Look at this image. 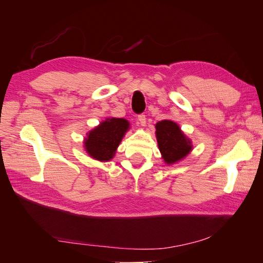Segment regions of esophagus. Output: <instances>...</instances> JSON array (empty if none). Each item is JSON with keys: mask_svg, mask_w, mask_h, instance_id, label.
Segmentation results:
<instances>
[{"mask_svg": "<svg viewBox=\"0 0 263 263\" xmlns=\"http://www.w3.org/2000/svg\"><path fill=\"white\" fill-rule=\"evenodd\" d=\"M138 123H139L141 126H145V125H146V115H145V114L138 115Z\"/></svg>", "mask_w": 263, "mask_h": 263, "instance_id": "esophagus-1", "label": "esophagus"}]
</instances>
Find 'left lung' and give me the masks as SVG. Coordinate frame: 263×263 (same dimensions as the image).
<instances>
[{
	"mask_svg": "<svg viewBox=\"0 0 263 263\" xmlns=\"http://www.w3.org/2000/svg\"><path fill=\"white\" fill-rule=\"evenodd\" d=\"M156 136L159 150L163 160L168 164L181 160L192 150L190 139L185 137L180 127L172 121L165 119L157 123Z\"/></svg>",
	"mask_w": 263,
	"mask_h": 263,
	"instance_id": "obj_1",
	"label": "left lung"
}]
</instances>
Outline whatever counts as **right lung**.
<instances>
[{
  "label": "right lung",
  "mask_w": 263,
  "mask_h": 263,
  "mask_svg": "<svg viewBox=\"0 0 263 263\" xmlns=\"http://www.w3.org/2000/svg\"><path fill=\"white\" fill-rule=\"evenodd\" d=\"M129 124L124 118H107L97 128L87 134L84 147L92 158L100 161H108L122 141Z\"/></svg>",
  "instance_id": "obj_1"
}]
</instances>
